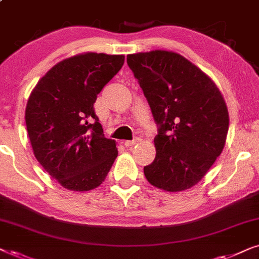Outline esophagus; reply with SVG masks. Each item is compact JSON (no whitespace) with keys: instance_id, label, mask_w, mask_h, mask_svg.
<instances>
[{"instance_id":"obj_1","label":"esophagus","mask_w":259,"mask_h":259,"mask_svg":"<svg viewBox=\"0 0 259 259\" xmlns=\"http://www.w3.org/2000/svg\"><path fill=\"white\" fill-rule=\"evenodd\" d=\"M138 141H139V138H134L133 140H126L123 145H125L126 147H131V146H133V145H136Z\"/></svg>"}]
</instances>
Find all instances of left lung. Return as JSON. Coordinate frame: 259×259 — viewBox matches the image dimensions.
Masks as SVG:
<instances>
[{"label":"left lung","instance_id":"left-lung-1","mask_svg":"<svg viewBox=\"0 0 259 259\" xmlns=\"http://www.w3.org/2000/svg\"><path fill=\"white\" fill-rule=\"evenodd\" d=\"M127 65L158 126L157 154L144 167L145 177L169 192L190 189L224 148L229 113L223 95L206 74L177 53L130 54Z\"/></svg>","mask_w":259,"mask_h":259}]
</instances>
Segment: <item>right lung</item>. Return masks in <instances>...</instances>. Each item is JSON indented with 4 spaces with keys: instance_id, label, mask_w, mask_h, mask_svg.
Here are the masks:
<instances>
[{
    "instance_id": "obj_1",
    "label": "right lung",
    "mask_w": 259,
    "mask_h": 259,
    "mask_svg": "<svg viewBox=\"0 0 259 259\" xmlns=\"http://www.w3.org/2000/svg\"><path fill=\"white\" fill-rule=\"evenodd\" d=\"M123 60L104 53L73 56L48 70L31 92L26 125L35 158L67 190L98 187L118 155L115 141L105 138L94 104Z\"/></svg>"
}]
</instances>
